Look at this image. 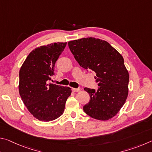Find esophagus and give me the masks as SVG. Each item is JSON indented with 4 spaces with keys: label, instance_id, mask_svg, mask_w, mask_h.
Here are the masks:
<instances>
[{
    "label": "esophagus",
    "instance_id": "34e87169",
    "mask_svg": "<svg viewBox=\"0 0 152 152\" xmlns=\"http://www.w3.org/2000/svg\"><path fill=\"white\" fill-rule=\"evenodd\" d=\"M80 91V88H72V91L74 92H79Z\"/></svg>",
    "mask_w": 152,
    "mask_h": 152
}]
</instances>
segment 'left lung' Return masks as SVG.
Wrapping results in <instances>:
<instances>
[{"label":"left lung","mask_w":152,"mask_h":152,"mask_svg":"<svg viewBox=\"0 0 152 152\" xmlns=\"http://www.w3.org/2000/svg\"><path fill=\"white\" fill-rule=\"evenodd\" d=\"M68 47L80 66L96 73L99 87L84 88L91 99L83 107L84 111L98 120L111 119L128 95L129 76L122 56L106 41L94 37L71 41Z\"/></svg>","instance_id":"left-lung-1"}]
</instances>
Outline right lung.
<instances>
[{"instance_id":"obj_1","label":"right lung","mask_w":152,"mask_h":152,"mask_svg":"<svg viewBox=\"0 0 152 152\" xmlns=\"http://www.w3.org/2000/svg\"><path fill=\"white\" fill-rule=\"evenodd\" d=\"M66 43H53L35 49L19 71V94L29 111L42 121L55 120L63 114L71 88L50 83L56 61Z\"/></svg>"}]
</instances>
